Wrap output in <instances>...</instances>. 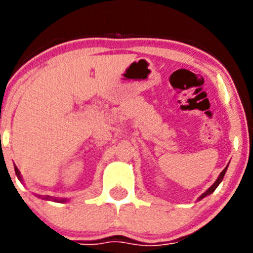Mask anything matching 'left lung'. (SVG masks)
I'll return each mask as SVG.
<instances>
[{
	"instance_id": "left-lung-1",
	"label": "left lung",
	"mask_w": 253,
	"mask_h": 253,
	"mask_svg": "<svg viewBox=\"0 0 253 253\" xmlns=\"http://www.w3.org/2000/svg\"><path fill=\"white\" fill-rule=\"evenodd\" d=\"M226 169H227V166L225 167L224 169H222V172H221V173L219 174V177H217V179H216V181L214 182V184H212V186L211 187V188H209L208 191H207V192H204V193L202 194L201 197H199V199H198V201H201V199H203L204 197H207V196H209V194H211L212 192H214L215 189H216V187L219 186V184H220V182H221V181H222V178H224V176H225V172H226Z\"/></svg>"
}]
</instances>
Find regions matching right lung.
<instances>
[{
    "instance_id": "add662e5",
    "label": "right lung",
    "mask_w": 253,
    "mask_h": 253,
    "mask_svg": "<svg viewBox=\"0 0 253 253\" xmlns=\"http://www.w3.org/2000/svg\"><path fill=\"white\" fill-rule=\"evenodd\" d=\"M14 171H16V174H17V177H18V179H19V181H22L21 172H19V169H17V166H14ZM39 197H41V196H39ZM42 199H47V201H54V202H66V199H57V198H51V197H49V196L44 197V198H42Z\"/></svg>"
}]
</instances>
